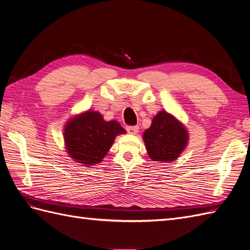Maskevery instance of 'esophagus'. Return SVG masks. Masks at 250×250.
<instances>
[{
  "mask_svg": "<svg viewBox=\"0 0 250 250\" xmlns=\"http://www.w3.org/2000/svg\"><path fill=\"white\" fill-rule=\"evenodd\" d=\"M126 130L130 134H137L139 132V126H128L126 128Z\"/></svg>",
  "mask_w": 250,
  "mask_h": 250,
  "instance_id": "34e87169",
  "label": "esophagus"
}]
</instances>
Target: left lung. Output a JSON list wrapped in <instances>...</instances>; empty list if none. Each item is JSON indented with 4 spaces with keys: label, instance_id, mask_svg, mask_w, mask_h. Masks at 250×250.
<instances>
[{
    "label": "left lung",
    "instance_id": "8db88e82",
    "mask_svg": "<svg viewBox=\"0 0 250 250\" xmlns=\"http://www.w3.org/2000/svg\"><path fill=\"white\" fill-rule=\"evenodd\" d=\"M143 139L151 160L168 163L177 160L185 150L188 134L184 124L169 112L162 110L153 118Z\"/></svg>",
    "mask_w": 250,
    "mask_h": 250
}]
</instances>
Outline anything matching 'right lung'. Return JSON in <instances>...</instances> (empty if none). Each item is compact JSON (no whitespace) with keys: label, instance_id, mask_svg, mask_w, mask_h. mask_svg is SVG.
<instances>
[{"label":"right lung","instance_id":"obj_1","mask_svg":"<svg viewBox=\"0 0 250 250\" xmlns=\"http://www.w3.org/2000/svg\"><path fill=\"white\" fill-rule=\"evenodd\" d=\"M117 121H105L100 112L87 110L72 118L63 129L67 154L83 166H95L107 154L116 137L125 133Z\"/></svg>","mask_w":250,"mask_h":250}]
</instances>
